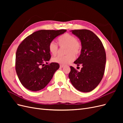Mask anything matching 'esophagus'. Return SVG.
I'll use <instances>...</instances> for the list:
<instances>
[{"mask_svg": "<svg viewBox=\"0 0 123 123\" xmlns=\"http://www.w3.org/2000/svg\"><path fill=\"white\" fill-rule=\"evenodd\" d=\"M64 66H65L63 65H60V67H61V68H63Z\"/></svg>", "mask_w": 123, "mask_h": 123, "instance_id": "esophagus-1", "label": "esophagus"}]
</instances>
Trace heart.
Here are the masks:
<instances>
[{"mask_svg":"<svg viewBox=\"0 0 123 123\" xmlns=\"http://www.w3.org/2000/svg\"><path fill=\"white\" fill-rule=\"evenodd\" d=\"M58 43L61 48H65L64 55H57L52 58V61L66 65L73 61L75 56H78L81 50V43L76 39L74 35L69 33H65L58 39ZM48 49L50 52L53 55L56 54L59 50L58 44L54 40H52L49 43Z\"/></svg>","mask_w":123,"mask_h":123,"instance_id":"heart-1","label":"heart"}]
</instances>
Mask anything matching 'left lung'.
Wrapping results in <instances>:
<instances>
[{
	"label": "left lung",
	"mask_w": 123,
	"mask_h": 123,
	"mask_svg": "<svg viewBox=\"0 0 123 123\" xmlns=\"http://www.w3.org/2000/svg\"><path fill=\"white\" fill-rule=\"evenodd\" d=\"M73 34L81 43V54L74 62L83 66L80 71L70 66L69 78L77 90L88 92L94 89L100 82L105 72L106 55L103 44L94 33L88 30H74Z\"/></svg>",
	"instance_id": "left-lung-1"
}]
</instances>
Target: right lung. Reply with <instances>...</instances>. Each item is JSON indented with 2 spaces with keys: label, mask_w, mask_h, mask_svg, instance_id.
Returning <instances> with one entry per match:
<instances>
[{
  "label": "right lung",
  "mask_w": 123,
  "mask_h": 123,
  "mask_svg": "<svg viewBox=\"0 0 123 123\" xmlns=\"http://www.w3.org/2000/svg\"><path fill=\"white\" fill-rule=\"evenodd\" d=\"M66 30L35 32L22 42L16 51L15 69L20 83L29 90H42L48 84L59 68L57 62L44 63L51 58L49 43Z\"/></svg>",
  "instance_id": "obj_1"
}]
</instances>
